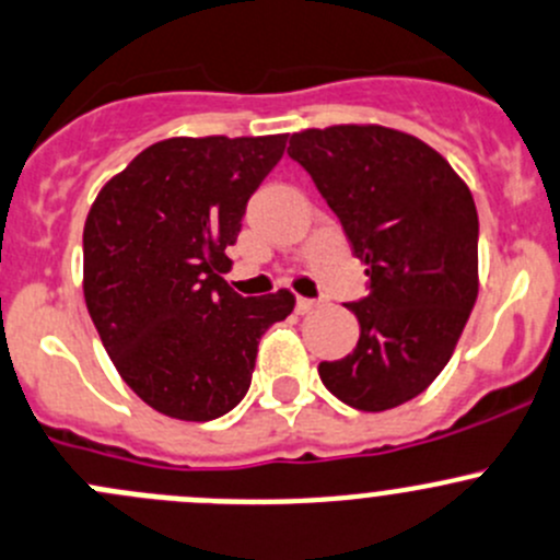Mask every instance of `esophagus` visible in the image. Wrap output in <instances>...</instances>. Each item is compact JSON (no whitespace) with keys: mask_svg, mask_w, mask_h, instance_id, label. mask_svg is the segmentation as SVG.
I'll list each match as a JSON object with an SVG mask.
<instances>
[{"mask_svg":"<svg viewBox=\"0 0 560 560\" xmlns=\"http://www.w3.org/2000/svg\"><path fill=\"white\" fill-rule=\"evenodd\" d=\"M315 307H318V302H315V299H304V296H299V299H296V313H299V315L313 313Z\"/></svg>","mask_w":560,"mask_h":560,"instance_id":"1","label":"esophagus"}]
</instances>
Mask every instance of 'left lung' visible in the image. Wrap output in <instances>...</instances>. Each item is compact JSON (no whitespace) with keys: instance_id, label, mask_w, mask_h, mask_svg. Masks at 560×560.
I'll use <instances>...</instances> for the list:
<instances>
[{"instance_id":"left-lung-1","label":"left lung","mask_w":560,"mask_h":560,"mask_svg":"<svg viewBox=\"0 0 560 560\" xmlns=\"http://www.w3.org/2000/svg\"><path fill=\"white\" fill-rule=\"evenodd\" d=\"M288 154L315 182L364 264L368 296L348 357L320 362L326 389L359 411L422 395L452 359L479 293V218L466 182L419 138L381 125L293 132Z\"/></svg>"}]
</instances>
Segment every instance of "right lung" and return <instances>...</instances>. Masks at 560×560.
Wrapping results in <instances>:
<instances>
[{"mask_svg": "<svg viewBox=\"0 0 560 560\" xmlns=\"http://www.w3.org/2000/svg\"><path fill=\"white\" fill-rule=\"evenodd\" d=\"M285 136L168 138L94 198L84 296L125 384L147 406L209 422L242 402L258 340L291 315V291L240 296L218 272Z\"/></svg>", "mask_w": 560, "mask_h": 560, "instance_id": "add662e5", "label": "right lung"}]
</instances>
